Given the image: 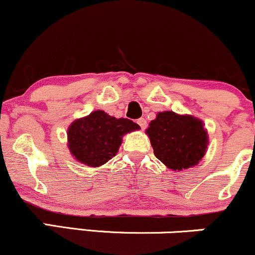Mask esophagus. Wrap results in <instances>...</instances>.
Instances as JSON below:
<instances>
[{
	"instance_id": "34e87169",
	"label": "esophagus",
	"mask_w": 255,
	"mask_h": 255,
	"mask_svg": "<svg viewBox=\"0 0 255 255\" xmlns=\"http://www.w3.org/2000/svg\"><path fill=\"white\" fill-rule=\"evenodd\" d=\"M137 125L140 126V128H141V129H145L146 128V126H147V122H146V120L145 119H139L137 120Z\"/></svg>"
}]
</instances>
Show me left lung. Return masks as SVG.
<instances>
[{"label": "left lung", "mask_w": 255, "mask_h": 255, "mask_svg": "<svg viewBox=\"0 0 255 255\" xmlns=\"http://www.w3.org/2000/svg\"><path fill=\"white\" fill-rule=\"evenodd\" d=\"M200 120L164 111L157 115L146 133L154 156L172 169L182 170L197 165L206 152L207 133Z\"/></svg>", "instance_id": "8db88e82"}]
</instances>
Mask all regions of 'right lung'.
<instances>
[{
	"label": "right lung",
	"instance_id": "obj_1",
	"mask_svg": "<svg viewBox=\"0 0 255 255\" xmlns=\"http://www.w3.org/2000/svg\"><path fill=\"white\" fill-rule=\"evenodd\" d=\"M139 128L128 119H115L102 110L93 111L68 128V147L80 163L103 165L118 153L122 135Z\"/></svg>",
	"mask_w": 255,
	"mask_h": 255
}]
</instances>
